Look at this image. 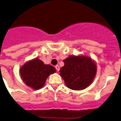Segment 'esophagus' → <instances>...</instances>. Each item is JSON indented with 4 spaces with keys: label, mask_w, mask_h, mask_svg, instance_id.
<instances>
[{
    "label": "esophagus",
    "mask_w": 121,
    "mask_h": 121,
    "mask_svg": "<svg viewBox=\"0 0 121 121\" xmlns=\"http://www.w3.org/2000/svg\"><path fill=\"white\" fill-rule=\"evenodd\" d=\"M55 68H56V69L57 70V71H59V70H60V67H59V66L58 65H56Z\"/></svg>",
    "instance_id": "1"
}]
</instances>
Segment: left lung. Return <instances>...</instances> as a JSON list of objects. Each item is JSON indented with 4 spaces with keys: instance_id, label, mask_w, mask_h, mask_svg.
Returning a JSON list of instances; mask_svg holds the SVG:
<instances>
[{
    "instance_id": "left-lung-1",
    "label": "left lung",
    "mask_w": 121,
    "mask_h": 121,
    "mask_svg": "<svg viewBox=\"0 0 121 121\" xmlns=\"http://www.w3.org/2000/svg\"><path fill=\"white\" fill-rule=\"evenodd\" d=\"M60 75L68 88L82 90L92 83L96 73V65L91 58L85 56H70L64 60Z\"/></svg>"
}]
</instances>
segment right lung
I'll return each instance as SVG.
<instances>
[{
    "label": "right lung",
    "mask_w": 121,
    "mask_h": 121,
    "mask_svg": "<svg viewBox=\"0 0 121 121\" xmlns=\"http://www.w3.org/2000/svg\"><path fill=\"white\" fill-rule=\"evenodd\" d=\"M55 72L56 69L53 66L44 64L38 58L27 61L20 69L24 83L34 90L41 88L49 75Z\"/></svg>",
    "instance_id": "1"
}]
</instances>
